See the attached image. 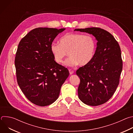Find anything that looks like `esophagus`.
<instances>
[{"instance_id": "1", "label": "esophagus", "mask_w": 133, "mask_h": 133, "mask_svg": "<svg viewBox=\"0 0 133 133\" xmlns=\"http://www.w3.org/2000/svg\"><path fill=\"white\" fill-rule=\"evenodd\" d=\"M69 74H70V75H71V74H72L73 73H74V70H72V69H69Z\"/></svg>"}]
</instances>
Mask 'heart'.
I'll list each match as a JSON object with an SVG mask.
<instances>
[{"mask_svg":"<svg viewBox=\"0 0 133 133\" xmlns=\"http://www.w3.org/2000/svg\"><path fill=\"white\" fill-rule=\"evenodd\" d=\"M96 48V41L92 36L67 33L61 38L59 44L52 43L50 50L56 63H62L68 52L70 57L65 61V65L72 67L78 64L83 66L91 61Z\"/></svg>","mask_w":133,"mask_h":133,"instance_id":"b5f03b06","label":"heart"}]
</instances>
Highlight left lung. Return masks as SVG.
Instances as JSON below:
<instances>
[{
    "instance_id": "1",
    "label": "left lung",
    "mask_w": 133,
    "mask_h": 133,
    "mask_svg": "<svg viewBox=\"0 0 133 133\" xmlns=\"http://www.w3.org/2000/svg\"><path fill=\"white\" fill-rule=\"evenodd\" d=\"M74 31L91 34L97 41L91 61L76 71L80 78L78 97L88 105H102L112 97L119 84L123 68L119 45L111 34L100 28L76 29Z\"/></svg>"
}]
</instances>
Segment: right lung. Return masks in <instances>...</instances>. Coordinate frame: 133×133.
<instances>
[{
	"label": "right lung",
	"instance_id": "1",
	"mask_svg": "<svg viewBox=\"0 0 133 133\" xmlns=\"http://www.w3.org/2000/svg\"><path fill=\"white\" fill-rule=\"evenodd\" d=\"M65 28H37L19 43L15 65L18 84L32 103L45 106L55 102L68 77V70L57 63L50 46Z\"/></svg>",
	"mask_w": 133,
	"mask_h": 133
}]
</instances>
